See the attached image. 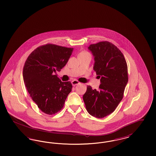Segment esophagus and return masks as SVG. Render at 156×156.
Instances as JSON below:
<instances>
[{
	"mask_svg": "<svg viewBox=\"0 0 156 156\" xmlns=\"http://www.w3.org/2000/svg\"><path fill=\"white\" fill-rule=\"evenodd\" d=\"M71 83H72L73 86H75V85H78V84L80 83V82L79 81H77V80H73V81L71 82Z\"/></svg>",
	"mask_w": 156,
	"mask_h": 156,
	"instance_id": "esophagus-1",
	"label": "esophagus"
}]
</instances>
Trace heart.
Instances as JSON below:
<instances>
[{
  "label": "heart",
  "instance_id": "heart-1",
  "mask_svg": "<svg viewBox=\"0 0 156 156\" xmlns=\"http://www.w3.org/2000/svg\"><path fill=\"white\" fill-rule=\"evenodd\" d=\"M80 55H89V53L87 51H82Z\"/></svg>",
  "mask_w": 156,
  "mask_h": 156
}]
</instances>
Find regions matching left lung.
I'll list each match as a JSON object with an SVG mask.
<instances>
[{
  "mask_svg": "<svg viewBox=\"0 0 156 156\" xmlns=\"http://www.w3.org/2000/svg\"><path fill=\"white\" fill-rule=\"evenodd\" d=\"M88 49L94 57V69L101 84L98 90L88 85L83 99L89 114L101 119L114 112L122 99L128 81V66L122 52L111 42H99Z\"/></svg>",
  "mask_w": 156,
  "mask_h": 156,
  "instance_id": "8db88e82",
  "label": "left lung"
}]
</instances>
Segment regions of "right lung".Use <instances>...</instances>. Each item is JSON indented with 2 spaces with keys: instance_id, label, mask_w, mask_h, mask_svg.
<instances>
[{
  "instance_id": "obj_1",
  "label": "right lung",
  "mask_w": 156,
  "mask_h": 156,
  "mask_svg": "<svg viewBox=\"0 0 156 156\" xmlns=\"http://www.w3.org/2000/svg\"><path fill=\"white\" fill-rule=\"evenodd\" d=\"M73 48L54 44L41 46L26 60L23 68V80L32 100L44 113L52 115L60 112L72 90V84L62 82L56 70L64 67Z\"/></svg>"
}]
</instances>
